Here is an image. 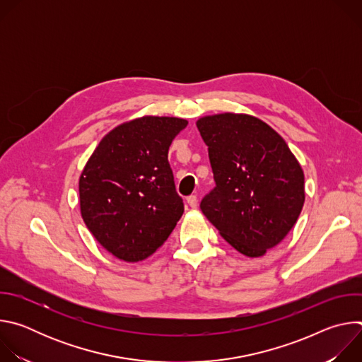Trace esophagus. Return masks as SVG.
I'll use <instances>...</instances> for the list:
<instances>
[{"label": "esophagus", "mask_w": 362, "mask_h": 362, "mask_svg": "<svg viewBox=\"0 0 362 362\" xmlns=\"http://www.w3.org/2000/svg\"><path fill=\"white\" fill-rule=\"evenodd\" d=\"M186 200H187V204L190 206V208H193V209H196V208H197V204H199V203H197V197H196L194 194H190Z\"/></svg>", "instance_id": "1"}]
</instances>
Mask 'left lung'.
<instances>
[{"label": "left lung", "mask_w": 362, "mask_h": 362, "mask_svg": "<svg viewBox=\"0 0 362 362\" xmlns=\"http://www.w3.org/2000/svg\"><path fill=\"white\" fill-rule=\"evenodd\" d=\"M196 126L216 183L200 202L203 215L238 252L265 255L289 233L302 211L300 165L285 140L253 116H206Z\"/></svg>", "instance_id": "obj_1"}]
</instances>
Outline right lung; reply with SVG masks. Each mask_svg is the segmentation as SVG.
<instances>
[{
	"mask_svg": "<svg viewBox=\"0 0 362 362\" xmlns=\"http://www.w3.org/2000/svg\"><path fill=\"white\" fill-rule=\"evenodd\" d=\"M185 119L146 116L101 139L78 182L81 216L112 255L139 262L156 252L183 215L168 153Z\"/></svg>",
	"mask_w": 362,
	"mask_h": 362,
	"instance_id": "right-lung-1",
	"label": "right lung"
}]
</instances>
